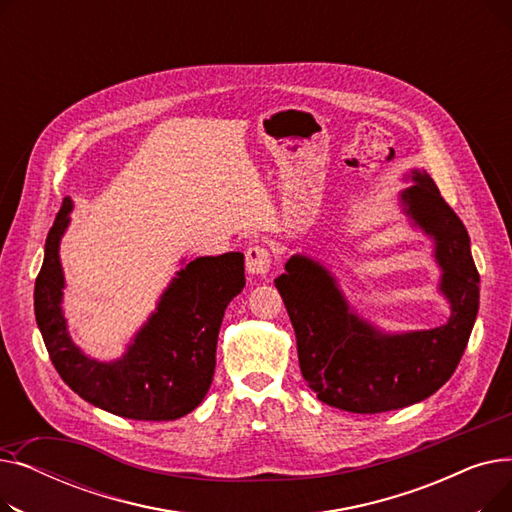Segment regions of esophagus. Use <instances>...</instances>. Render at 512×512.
I'll return each mask as SVG.
<instances>
[{"instance_id":"esophagus-1","label":"esophagus","mask_w":512,"mask_h":512,"mask_svg":"<svg viewBox=\"0 0 512 512\" xmlns=\"http://www.w3.org/2000/svg\"><path fill=\"white\" fill-rule=\"evenodd\" d=\"M270 267H272V255L265 247L253 245L247 249V272L251 276L265 278L270 274Z\"/></svg>"}]
</instances>
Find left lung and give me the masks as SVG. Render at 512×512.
<instances>
[{"label": "left lung", "instance_id": "left-lung-1", "mask_svg": "<svg viewBox=\"0 0 512 512\" xmlns=\"http://www.w3.org/2000/svg\"><path fill=\"white\" fill-rule=\"evenodd\" d=\"M405 180L413 184L398 193V205L411 226L434 242L438 292L450 309L446 324L380 330L346 301L330 267L309 255H292L276 280L305 382L321 402L348 413H386L440 390L465 353L479 309L467 228L425 170H411Z\"/></svg>", "mask_w": 512, "mask_h": 512}]
</instances>
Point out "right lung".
I'll return each instance as SVG.
<instances>
[{"instance_id": "obj_1", "label": "right lung", "mask_w": 512, "mask_h": 512, "mask_svg": "<svg viewBox=\"0 0 512 512\" xmlns=\"http://www.w3.org/2000/svg\"><path fill=\"white\" fill-rule=\"evenodd\" d=\"M72 207L66 197L47 234L35 282V317L53 367L80 398L118 417L174 421L195 411L213 382L224 311L245 288V255L224 253L191 263L182 259L124 355L99 361L76 346L62 309L66 278L60 242Z\"/></svg>"}]
</instances>
